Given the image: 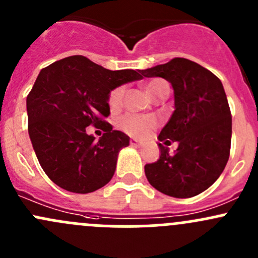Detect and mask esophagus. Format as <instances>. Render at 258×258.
Masks as SVG:
<instances>
[{"instance_id": "obj_1", "label": "esophagus", "mask_w": 258, "mask_h": 258, "mask_svg": "<svg viewBox=\"0 0 258 258\" xmlns=\"http://www.w3.org/2000/svg\"><path fill=\"white\" fill-rule=\"evenodd\" d=\"M130 145H131L132 147H137V148L142 147V142L137 141V140H135V139H132L131 141H130Z\"/></svg>"}]
</instances>
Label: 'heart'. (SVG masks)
<instances>
[{"label": "heart", "instance_id": "1", "mask_svg": "<svg viewBox=\"0 0 258 258\" xmlns=\"http://www.w3.org/2000/svg\"><path fill=\"white\" fill-rule=\"evenodd\" d=\"M146 92L152 98H161L162 96L168 95L170 86L162 79H152L144 85ZM124 87L118 86L111 91L108 97V105L112 111L118 110L123 102ZM158 124V119L155 116H136V114H128L119 119V128L127 135L132 137H146L153 128Z\"/></svg>", "mask_w": 258, "mask_h": 258}]
</instances>
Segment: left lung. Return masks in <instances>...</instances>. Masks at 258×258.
<instances>
[{
	"mask_svg": "<svg viewBox=\"0 0 258 258\" xmlns=\"http://www.w3.org/2000/svg\"><path fill=\"white\" fill-rule=\"evenodd\" d=\"M141 75L167 80L175 93V111L158 136L160 158L145 166L146 177L167 196H196L215 183L230 157L232 118L222 82L181 57L142 70ZM172 141L179 147L170 155L167 146Z\"/></svg>",
	"mask_w": 258,
	"mask_h": 258,
	"instance_id": "left-lung-1",
	"label": "left lung"
}]
</instances>
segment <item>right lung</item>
<instances>
[{"instance_id": "right-lung-1", "label": "right lung", "mask_w": 258, "mask_h": 258, "mask_svg": "<svg viewBox=\"0 0 258 258\" xmlns=\"http://www.w3.org/2000/svg\"><path fill=\"white\" fill-rule=\"evenodd\" d=\"M135 70L103 69L83 56H70L41 70L26 106L28 135L51 181L66 191L90 194L112 178L121 148L130 137L105 121L113 88L141 80ZM93 125L105 134L87 135Z\"/></svg>"}]
</instances>
